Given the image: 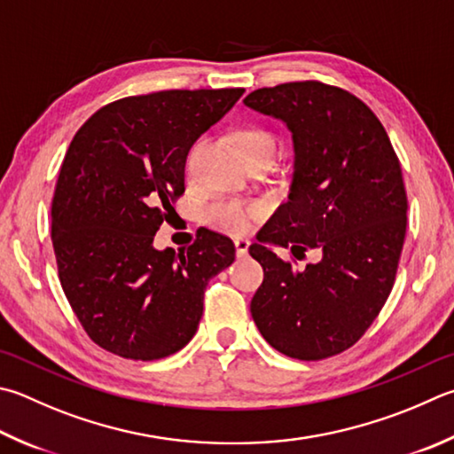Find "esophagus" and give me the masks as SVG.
Returning a JSON list of instances; mask_svg holds the SVG:
<instances>
[{
	"label": "esophagus",
	"instance_id": "obj_1",
	"mask_svg": "<svg viewBox=\"0 0 454 454\" xmlns=\"http://www.w3.org/2000/svg\"><path fill=\"white\" fill-rule=\"evenodd\" d=\"M234 248H236L238 255H246V254H248V248H250V240H248V238H236Z\"/></svg>",
	"mask_w": 454,
	"mask_h": 454
}]
</instances>
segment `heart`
<instances>
[{
	"instance_id": "1",
	"label": "heart",
	"mask_w": 454,
	"mask_h": 454,
	"mask_svg": "<svg viewBox=\"0 0 454 454\" xmlns=\"http://www.w3.org/2000/svg\"><path fill=\"white\" fill-rule=\"evenodd\" d=\"M236 153L246 164L266 160L270 162L271 156L278 151V138L271 130L260 125H238L230 133ZM196 145L191 148L188 160L194 153ZM263 216V206L260 202H246L236 199H216L206 204L204 222L214 230L226 234H244L250 230L255 220Z\"/></svg>"
}]
</instances>
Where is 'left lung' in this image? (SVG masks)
<instances>
[{"instance_id": "obj_1", "label": "left lung", "mask_w": 454, "mask_h": 454, "mask_svg": "<svg viewBox=\"0 0 454 454\" xmlns=\"http://www.w3.org/2000/svg\"><path fill=\"white\" fill-rule=\"evenodd\" d=\"M244 103L282 119L295 151L290 200L250 246L263 268L252 317L284 356L327 359L364 337L393 290L407 234L401 164L381 121L341 87L292 81L255 89ZM263 241L299 259L316 247L322 260L295 270Z\"/></svg>"}]
</instances>
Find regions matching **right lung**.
I'll use <instances>...</instances> for the list:
<instances>
[{"mask_svg":"<svg viewBox=\"0 0 454 454\" xmlns=\"http://www.w3.org/2000/svg\"><path fill=\"white\" fill-rule=\"evenodd\" d=\"M244 89H167L119 98L85 121L51 202L59 282L90 341L154 361L192 340L210 278L234 262L224 234L202 230L178 254L153 248L184 194L186 154Z\"/></svg>","mask_w":454,"mask_h":454,"instance_id":"1","label":"right lung"}]
</instances>
